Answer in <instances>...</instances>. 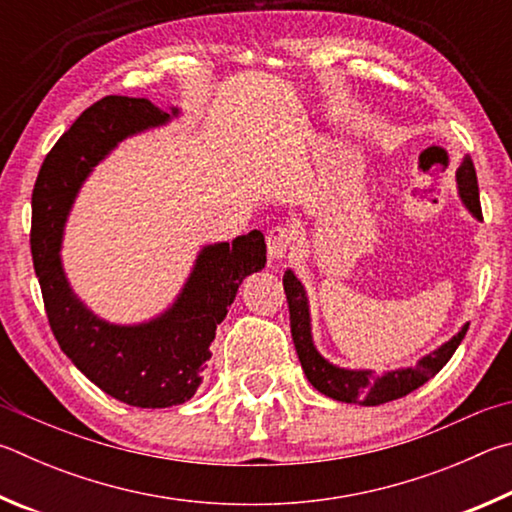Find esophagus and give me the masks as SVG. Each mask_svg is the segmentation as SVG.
<instances>
[{"mask_svg": "<svg viewBox=\"0 0 512 512\" xmlns=\"http://www.w3.org/2000/svg\"><path fill=\"white\" fill-rule=\"evenodd\" d=\"M294 249V231L285 224H276L267 233V254H270L272 261H283V258L290 256Z\"/></svg>", "mask_w": 512, "mask_h": 512, "instance_id": "obj_1", "label": "esophagus"}]
</instances>
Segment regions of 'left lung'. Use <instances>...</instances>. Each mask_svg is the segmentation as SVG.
Instances as JSON below:
<instances>
[{
	"label": "left lung",
	"mask_w": 512,
	"mask_h": 512,
	"mask_svg": "<svg viewBox=\"0 0 512 512\" xmlns=\"http://www.w3.org/2000/svg\"><path fill=\"white\" fill-rule=\"evenodd\" d=\"M456 182H459V195L463 204L472 211L474 218L483 220L477 173H474V164L470 157H463L459 170H456ZM283 290H285V297H288L290 328H292V339H294V348H297L301 369L306 371V378L310 380L312 387L324 393V396L339 402H357V405L373 407V405H382V402L398 400L402 396H407V393L416 391L418 387H423L429 378H434V375L441 371L447 362H450V357L463 342V337L468 333V326H470L465 324L459 330V335H454L450 342L443 344L441 348H436V351L429 353L427 357H423L414 369L391 371V373H384L380 378V375H375L373 371H348L326 362L324 357L317 353L315 344H312L306 290H303V285L297 281V276L292 272H285Z\"/></svg>",
	"instance_id": "8db88e82"
}]
</instances>
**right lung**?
I'll return each instance as SVG.
<instances>
[{
	"mask_svg": "<svg viewBox=\"0 0 512 512\" xmlns=\"http://www.w3.org/2000/svg\"><path fill=\"white\" fill-rule=\"evenodd\" d=\"M168 119L148 98L103 96L49 150L33 188L31 254L51 333L98 389L141 409L182 405L195 396L209 371L215 330L242 279L265 267L267 251L258 229L231 245L204 247L175 306L150 324L112 326L74 297L58 251L80 184L121 139Z\"/></svg>",
	"mask_w": 512,
	"mask_h": 512,
	"instance_id": "1",
	"label": "right lung"
}]
</instances>
